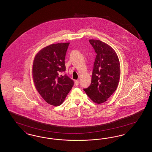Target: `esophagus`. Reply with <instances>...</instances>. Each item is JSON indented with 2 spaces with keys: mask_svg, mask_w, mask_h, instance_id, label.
Masks as SVG:
<instances>
[{
  "mask_svg": "<svg viewBox=\"0 0 152 152\" xmlns=\"http://www.w3.org/2000/svg\"><path fill=\"white\" fill-rule=\"evenodd\" d=\"M79 80H76V81H75V85H76V86H78V85L79 84Z\"/></svg>",
  "mask_w": 152,
  "mask_h": 152,
  "instance_id": "1",
  "label": "esophagus"
}]
</instances>
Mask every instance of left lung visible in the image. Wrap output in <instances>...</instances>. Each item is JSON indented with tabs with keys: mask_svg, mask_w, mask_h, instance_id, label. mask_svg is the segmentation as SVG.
<instances>
[{
	"mask_svg": "<svg viewBox=\"0 0 152 152\" xmlns=\"http://www.w3.org/2000/svg\"><path fill=\"white\" fill-rule=\"evenodd\" d=\"M96 56L91 85L84 89L88 97L97 104L107 101L116 91L120 77V64L115 51L99 40H89Z\"/></svg>",
	"mask_w": 152,
	"mask_h": 152,
	"instance_id": "obj_1",
	"label": "left lung"
}]
</instances>
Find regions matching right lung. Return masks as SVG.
Listing matches in <instances>:
<instances>
[{
    "label": "right lung",
    "mask_w": 152,
    "mask_h": 152,
    "mask_svg": "<svg viewBox=\"0 0 152 152\" xmlns=\"http://www.w3.org/2000/svg\"><path fill=\"white\" fill-rule=\"evenodd\" d=\"M69 43L52 44L36 54L33 63V80L39 94L53 106L60 105L74 82L66 74L65 58Z\"/></svg>",
    "instance_id": "right-lung-1"
}]
</instances>
